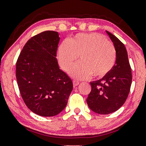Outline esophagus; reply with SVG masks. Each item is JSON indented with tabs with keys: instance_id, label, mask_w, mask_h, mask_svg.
<instances>
[{
	"instance_id": "obj_1",
	"label": "esophagus",
	"mask_w": 146,
	"mask_h": 146,
	"mask_svg": "<svg viewBox=\"0 0 146 146\" xmlns=\"http://www.w3.org/2000/svg\"><path fill=\"white\" fill-rule=\"evenodd\" d=\"M80 84V82L78 81H77V80H74L73 81V85H74V87H75V86H77L78 85Z\"/></svg>"
}]
</instances>
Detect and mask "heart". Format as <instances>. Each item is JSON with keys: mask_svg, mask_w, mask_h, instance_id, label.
<instances>
[{"mask_svg": "<svg viewBox=\"0 0 146 146\" xmlns=\"http://www.w3.org/2000/svg\"><path fill=\"white\" fill-rule=\"evenodd\" d=\"M70 74L78 80L87 79L93 75L102 78L109 73L115 64L116 51L114 46L103 35L98 33L78 34L59 46L58 57L62 68L68 71L78 57Z\"/></svg>", "mask_w": 146, "mask_h": 146, "instance_id": "heart-1", "label": "heart"}]
</instances>
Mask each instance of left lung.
<instances>
[{
  "mask_svg": "<svg viewBox=\"0 0 146 146\" xmlns=\"http://www.w3.org/2000/svg\"><path fill=\"white\" fill-rule=\"evenodd\" d=\"M116 51L115 64L102 78L90 82L92 90L86 100L90 109L98 114L117 111L126 100L131 84V70L125 46L106 31Z\"/></svg>",
  "mask_w": 146,
  "mask_h": 146,
  "instance_id": "obj_1",
  "label": "left lung"
}]
</instances>
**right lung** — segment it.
Wrapping results in <instances>:
<instances>
[{
    "label": "right lung",
    "instance_id": "obj_1",
    "mask_svg": "<svg viewBox=\"0 0 146 146\" xmlns=\"http://www.w3.org/2000/svg\"><path fill=\"white\" fill-rule=\"evenodd\" d=\"M59 41L58 32H42L28 40L17 62L21 96L27 106L41 116L60 113L73 89L72 80L60 69L56 58Z\"/></svg>",
    "mask_w": 146,
    "mask_h": 146
}]
</instances>
